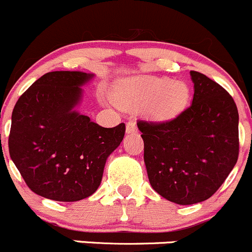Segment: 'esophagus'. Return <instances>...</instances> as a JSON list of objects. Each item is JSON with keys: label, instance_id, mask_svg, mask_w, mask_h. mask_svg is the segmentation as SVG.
I'll return each mask as SVG.
<instances>
[{"label": "esophagus", "instance_id": "34e87169", "mask_svg": "<svg viewBox=\"0 0 252 252\" xmlns=\"http://www.w3.org/2000/svg\"><path fill=\"white\" fill-rule=\"evenodd\" d=\"M126 132L127 133H134V132H137V126L134 121H128L126 124Z\"/></svg>", "mask_w": 252, "mask_h": 252}]
</instances>
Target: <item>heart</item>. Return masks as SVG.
Here are the masks:
<instances>
[{
    "label": "heart",
    "mask_w": 252,
    "mask_h": 252,
    "mask_svg": "<svg viewBox=\"0 0 252 252\" xmlns=\"http://www.w3.org/2000/svg\"><path fill=\"white\" fill-rule=\"evenodd\" d=\"M190 94L189 84L180 79L137 76L119 82L113 100L123 110L134 113L144 109L151 120L168 121L183 113Z\"/></svg>",
    "instance_id": "heart-1"
}]
</instances>
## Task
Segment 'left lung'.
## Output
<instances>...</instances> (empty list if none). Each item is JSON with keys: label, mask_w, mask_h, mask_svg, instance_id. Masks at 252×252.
Segmentation results:
<instances>
[{"label": "left lung", "mask_w": 252, "mask_h": 252, "mask_svg": "<svg viewBox=\"0 0 252 252\" xmlns=\"http://www.w3.org/2000/svg\"><path fill=\"white\" fill-rule=\"evenodd\" d=\"M192 104L166 123L138 121L152 188L168 201L193 205L210 198L239 156V114L230 94L191 71Z\"/></svg>", "instance_id": "1"}]
</instances>
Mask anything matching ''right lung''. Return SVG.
Segmentation results:
<instances>
[{
	"instance_id": "1",
	"label": "right lung",
	"mask_w": 252,
	"mask_h": 252,
	"mask_svg": "<svg viewBox=\"0 0 252 252\" xmlns=\"http://www.w3.org/2000/svg\"><path fill=\"white\" fill-rule=\"evenodd\" d=\"M94 74L55 71L21 95L12 113L9 156L28 188L61 202L98 190L106 159L120 146L125 124L105 128L76 110Z\"/></svg>"
}]
</instances>
